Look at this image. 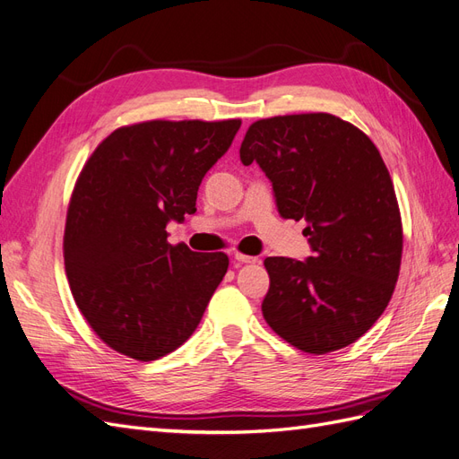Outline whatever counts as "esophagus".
Wrapping results in <instances>:
<instances>
[{
    "instance_id": "1",
    "label": "esophagus",
    "mask_w": 459,
    "mask_h": 459,
    "mask_svg": "<svg viewBox=\"0 0 459 459\" xmlns=\"http://www.w3.org/2000/svg\"><path fill=\"white\" fill-rule=\"evenodd\" d=\"M233 258L238 264H255V262H258L256 256H248V255H243V253H235Z\"/></svg>"
}]
</instances>
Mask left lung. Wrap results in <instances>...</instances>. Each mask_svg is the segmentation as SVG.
<instances>
[{
    "instance_id": "obj_1",
    "label": "left lung",
    "mask_w": 459,
    "mask_h": 459,
    "mask_svg": "<svg viewBox=\"0 0 459 459\" xmlns=\"http://www.w3.org/2000/svg\"><path fill=\"white\" fill-rule=\"evenodd\" d=\"M239 155L268 176L283 218L307 220L314 255L264 260V319L302 352L352 344L385 312L402 260L398 201L377 147L351 122L308 113L251 124Z\"/></svg>"
}]
</instances>
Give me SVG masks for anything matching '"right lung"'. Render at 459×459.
Instances as JSON below:
<instances>
[{"instance_id": "obj_1", "label": "right lung", "mask_w": 459, "mask_h": 459, "mask_svg": "<svg viewBox=\"0 0 459 459\" xmlns=\"http://www.w3.org/2000/svg\"><path fill=\"white\" fill-rule=\"evenodd\" d=\"M239 128L238 118L132 124L105 137L82 169L65 268L76 307L113 351L151 362L197 329L230 260L170 245L166 224L197 211L204 174Z\"/></svg>"}]
</instances>
